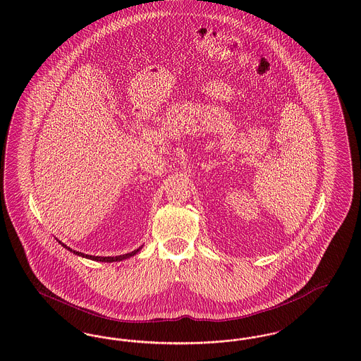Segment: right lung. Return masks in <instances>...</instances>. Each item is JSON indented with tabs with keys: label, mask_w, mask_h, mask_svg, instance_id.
<instances>
[{
	"label": "right lung",
	"mask_w": 361,
	"mask_h": 361,
	"mask_svg": "<svg viewBox=\"0 0 361 361\" xmlns=\"http://www.w3.org/2000/svg\"><path fill=\"white\" fill-rule=\"evenodd\" d=\"M65 249H68L70 250L71 253H74V255H77V256H81V257L89 258V259H93V261H100V262H115V261H123V259H126V258L133 257V256H135L137 252L142 249V246L140 247H137L135 249L134 252H131V253H127V255H121V256H115V257H99V256H89V255H85V253H81V252H77V250H73V249H70L69 246H66L63 242H61L59 240H56Z\"/></svg>",
	"instance_id": "right-lung-1"
}]
</instances>
